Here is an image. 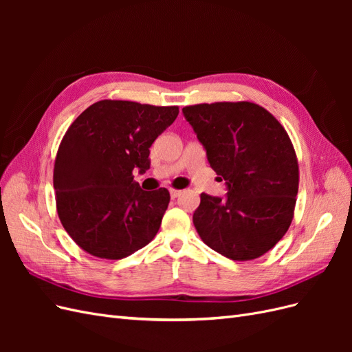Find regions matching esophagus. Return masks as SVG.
Returning a JSON list of instances; mask_svg holds the SVG:
<instances>
[{
	"mask_svg": "<svg viewBox=\"0 0 352 352\" xmlns=\"http://www.w3.org/2000/svg\"><path fill=\"white\" fill-rule=\"evenodd\" d=\"M180 195H182V190H179V189H170V197H172L173 199L177 198V197H180Z\"/></svg>",
	"mask_w": 352,
	"mask_h": 352,
	"instance_id": "esophagus-1",
	"label": "esophagus"
}]
</instances>
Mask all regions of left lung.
<instances>
[{"label":"left lung","mask_w":352,"mask_h":352,"mask_svg":"<svg viewBox=\"0 0 352 352\" xmlns=\"http://www.w3.org/2000/svg\"><path fill=\"white\" fill-rule=\"evenodd\" d=\"M182 111L229 190L223 199L201 194L192 217L199 238L230 260L261 257L294 219L300 168L289 135L250 101L195 104Z\"/></svg>","instance_id":"8db88e82"}]
</instances>
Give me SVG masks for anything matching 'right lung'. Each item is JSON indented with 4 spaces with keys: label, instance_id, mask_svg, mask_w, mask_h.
Here are the masks:
<instances>
[{
    "label": "right lung",
    "instance_id": "right-lung-1",
    "mask_svg": "<svg viewBox=\"0 0 352 352\" xmlns=\"http://www.w3.org/2000/svg\"><path fill=\"white\" fill-rule=\"evenodd\" d=\"M177 114V105L102 100L69 126L52 182L61 225L83 251L120 260L154 239L170 194L141 189L132 172L150 168V146Z\"/></svg>",
    "mask_w": 352,
    "mask_h": 352
}]
</instances>
